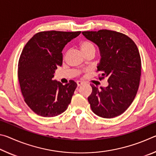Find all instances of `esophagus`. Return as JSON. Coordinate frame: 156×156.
Masks as SVG:
<instances>
[{
	"instance_id": "1",
	"label": "esophagus",
	"mask_w": 156,
	"mask_h": 156,
	"mask_svg": "<svg viewBox=\"0 0 156 156\" xmlns=\"http://www.w3.org/2000/svg\"><path fill=\"white\" fill-rule=\"evenodd\" d=\"M82 84H83V82H82V81H77V85H78V87L81 86Z\"/></svg>"
}]
</instances>
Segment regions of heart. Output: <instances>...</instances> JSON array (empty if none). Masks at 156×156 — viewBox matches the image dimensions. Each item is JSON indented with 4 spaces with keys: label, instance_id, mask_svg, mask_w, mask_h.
<instances>
[{
    "label": "heart",
    "instance_id": "b5f03b06",
    "mask_svg": "<svg viewBox=\"0 0 156 156\" xmlns=\"http://www.w3.org/2000/svg\"><path fill=\"white\" fill-rule=\"evenodd\" d=\"M80 49L83 54H87L89 52L95 53V47L94 44L91 43L90 41H83L80 44Z\"/></svg>",
    "mask_w": 156,
    "mask_h": 156
}]
</instances>
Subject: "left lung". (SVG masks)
Instances as JSON below:
<instances>
[{
  "mask_svg": "<svg viewBox=\"0 0 156 156\" xmlns=\"http://www.w3.org/2000/svg\"><path fill=\"white\" fill-rule=\"evenodd\" d=\"M83 35L98 47L100 60L97 66L100 79L107 78L108 86L92 84L88 97L93 112L112 118L127 109L136 96L141 76V59L135 43L125 34L102 30L83 31Z\"/></svg>",
  "mask_w": 156,
  "mask_h": 156,
  "instance_id": "8db88e82",
  "label": "left lung"
}]
</instances>
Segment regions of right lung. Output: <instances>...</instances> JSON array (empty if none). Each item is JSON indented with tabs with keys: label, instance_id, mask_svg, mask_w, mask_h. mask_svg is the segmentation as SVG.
<instances>
[{
	"label": "right lung",
	"instance_id": "obj_1",
	"mask_svg": "<svg viewBox=\"0 0 156 156\" xmlns=\"http://www.w3.org/2000/svg\"><path fill=\"white\" fill-rule=\"evenodd\" d=\"M81 31H48L35 34L26 44L18 62V76L25 101L36 114L54 117L67 110L77 84L54 80L62 64V51Z\"/></svg>",
	"mask_w": 156,
	"mask_h": 156
}]
</instances>
